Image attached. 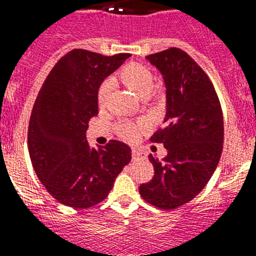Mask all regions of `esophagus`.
Returning <instances> with one entry per match:
<instances>
[{"instance_id":"34e87169","label":"esophagus","mask_w":256,"mask_h":256,"mask_svg":"<svg viewBox=\"0 0 256 256\" xmlns=\"http://www.w3.org/2000/svg\"><path fill=\"white\" fill-rule=\"evenodd\" d=\"M132 156L133 159H146V154L142 152V151H138L137 148H133Z\"/></svg>"}]
</instances>
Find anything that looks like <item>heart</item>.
Here are the masks:
<instances>
[{
	"label": "heart",
	"instance_id": "b5f03b06",
	"mask_svg": "<svg viewBox=\"0 0 256 256\" xmlns=\"http://www.w3.org/2000/svg\"><path fill=\"white\" fill-rule=\"evenodd\" d=\"M118 78L122 83L130 88V91L140 98H146L150 96L155 84V74L152 70L146 65L142 64H130L124 66L119 72ZM112 83L110 80L101 84L97 92V102L100 108H105L108 102V94L112 91ZM146 130V124L144 122H120L116 126L118 134L126 141H134L141 132Z\"/></svg>",
	"mask_w": 256,
	"mask_h": 256
}]
</instances>
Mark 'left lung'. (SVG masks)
<instances>
[{
    "mask_svg": "<svg viewBox=\"0 0 256 256\" xmlns=\"http://www.w3.org/2000/svg\"><path fill=\"white\" fill-rule=\"evenodd\" d=\"M166 87L164 126L151 137L168 155H152L154 177L140 195L160 209H176L198 196L216 169L224 138L223 114L208 74L187 52L170 47L146 56Z\"/></svg>",
    "mask_w": 256,
    "mask_h": 256,
    "instance_id": "8db88e82",
    "label": "left lung"
}]
</instances>
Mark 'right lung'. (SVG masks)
Returning <instances> with one entry per match:
<instances>
[{
	"label": "right lung",
	"instance_id": "1",
	"mask_svg": "<svg viewBox=\"0 0 256 256\" xmlns=\"http://www.w3.org/2000/svg\"><path fill=\"white\" fill-rule=\"evenodd\" d=\"M130 56L72 50L40 87L29 120V155L50 195L66 206L87 209L105 200L130 162L128 144L112 140L91 148L86 138L88 122L98 114L100 84Z\"/></svg>",
	"mask_w": 256,
	"mask_h": 256
}]
</instances>
